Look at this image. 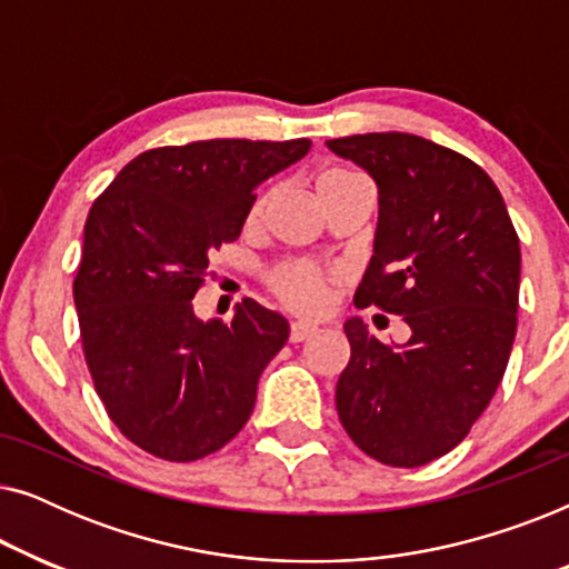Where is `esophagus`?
Listing matches in <instances>:
<instances>
[{"label":"esophagus","instance_id":"1","mask_svg":"<svg viewBox=\"0 0 569 569\" xmlns=\"http://www.w3.org/2000/svg\"><path fill=\"white\" fill-rule=\"evenodd\" d=\"M316 331H318V326H313V323L295 321V323H290V341H292V345H298V341L313 337Z\"/></svg>","mask_w":569,"mask_h":569}]
</instances>
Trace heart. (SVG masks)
<instances>
[{
  "label": "heart",
  "mask_w": 569,
  "mask_h": 569,
  "mask_svg": "<svg viewBox=\"0 0 569 569\" xmlns=\"http://www.w3.org/2000/svg\"><path fill=\"white\" fill-rule=\"evenodd\" d=\"M352 170L345 168H323L321 173L316 176V193L318 199H329L333 191H339L341 186L355 181ZM274 189H261L256 193V199L248 207L246 222L248 228H256L261 224L263 217H267L271 201H274ZM263 282H267L269 292L282 302L284 308L295 310V313L302 316H318L323 310H329L331 306V295H333V282H337V271L318 267V263L310 261H282L274 263V267L267 269L263 274Z\"/></svg>",
  "instance_id": "b5f03b06"
}]
</instances>
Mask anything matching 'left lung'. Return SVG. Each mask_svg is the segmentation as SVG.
<instances>
[{"label":"left lung","instance_id":"8db88e82","mask_svg":"<svg viewBox=\"0 0 569 569\" xmlns=\"http://www.w3.org/2000/svg\"><path fill=\"white\" fill-rule=\"evenodd\" d=\"M378 183L376 253L355 306L401 316L403 347L349 318L337 411L355 446L396 469L453 450L489 407L518 326L520 243L502 193L461 152L383 131L329 139Z\"/></svg>","mask_w":569,"mask_h":569}]
</instances>
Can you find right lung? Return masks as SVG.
Listing matches in <instances>:
<instances>
[{"label": "right lung", "instance_id": "1", "mask_svg": "<svg viewBox=\"0 0 569 569\" xmlns=\"http://www.w3.org/2000/svg\"><path fill=\"white\" fill-rule=\"evenodd\" d=\"M310 139L154 147L92 201L74 277L82 352L123 438L154 458L199 461L251 417L261 370L290 323L251 298L232 321H199L209 256L238 240L256 186Z\"/></svg>", "mask_w": 569, "mask_h": 569}]
</instances>
